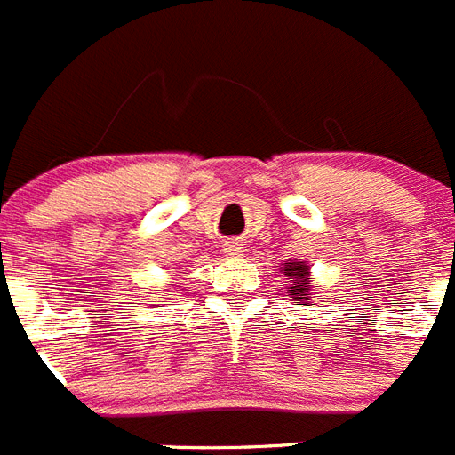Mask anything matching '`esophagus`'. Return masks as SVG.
Masks as SVG:
<instances>
[{"label":"esophagus","instance_id":"esophagus-1","mask_svg":"<svg viewBox=\"0 0 455 455\" xmlns=\"http://www.w3.org/2000/svg\"><path fill=\"white\" fill-rule=\"evenodd\" d=\"M224 251H227L228 257H240V254H243V245H240V243H235V240H231V243H227V245H224Z\"/></svg>","mask_w":455,"mask_h":455}]
</instances>
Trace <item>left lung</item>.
Instances as JSON below:
<instances>
[{
    "instance_id": "left-lung-1",
    "label": "left lung",
    "mask_w": 455,
    "mask_h": 455,
    "mask_svg": "<svg viewBox=\"0 0 455 455\" xmlns=\"http://www.w3.org/2000/svg\"><path fill=\"white\" fill-rule=\"evenodd\" d=\"M282 270H284V277L289 282L286 286V293L291 296V299L299 300V305H307L315 296L310 293V268L305 266V261H291V263H282Z\"/></svg>"
}]
</instances>
